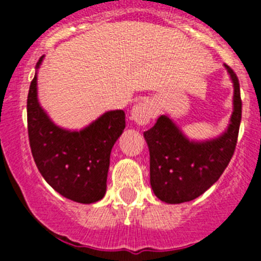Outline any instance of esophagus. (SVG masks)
Returning a JSON list of instances; mask_svg holds the SVG:
<instances>
[{"label": "esophagus", "mask_w": 261, "mask_h": 261, "mask_svg": "<svg viewBox=\"0 0 261 261\" xmlns=\"http://www.w3.org/2000/svg\"><path fill=\"white\" fill-rule=\"evenodd\" d=\"M154 115V107L150 100L142 99L133 106L130 110V119L138 125H146L150 123L151 117Z\"/></svg>", "instance_id": "esophagus-1"}]
</instances>
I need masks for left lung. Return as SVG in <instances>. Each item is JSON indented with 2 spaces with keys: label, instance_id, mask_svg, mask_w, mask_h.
Listing matches in <instances>:
<instances>
[{
  "label": "left lung",
  "instance_id": "left-lung-1",
  "mask_svg": "<svg viewBox=\"0 0 261 261\" xmlns=\"http://www.w3.org/2000/svg\"><path fill=\"white\" fill-rule=\"evenodd\" d=\"M234 87L232 114L225 132L216 138L195 141L187 137L167 115L144 132L150 153V184L154 195L167 204L199 197L216 183L229 165L237 146L242 119L239 81L225 64Z\"/></svg>",
  "mask_w": 261,
  "mask_h": 261
}]
</instances>
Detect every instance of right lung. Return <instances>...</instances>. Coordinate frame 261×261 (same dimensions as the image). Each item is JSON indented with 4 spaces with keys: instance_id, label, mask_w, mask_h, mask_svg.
Here are the masks:
<instances>
[{
    "instance_id": "obj_1",
    "label": "right lung",
    "mask_w": 261,
    "mask_h": 261,
    "mask_svg": "<svg viewBox=\"0 0 261 261\" xmlns=\"http://www.w3.org/2000/svg\"><path fill=\"white\" fill-rule=\"evenodd\" d=\"M27 96V124L32 156L48 184L60 195L81 204L102 200L112 146L125 128L123 110L108 111L81 130L53 123L38 100V69Z\"/></svg>"
}]
</instances>
